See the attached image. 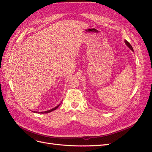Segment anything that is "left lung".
I'll return each instance as SVG.
<instances>
[{
    "mask_svg": "<svg viewBox=\"0 0 152 152\" xmlns=\"http://www.w3.org/2000/svg\"><path fill=\"white\" fill-rule=\"evenodd\" d=\"M124 42H125V44L127 45V46L131 50H132V51H133V52H134V50H133V48H132V47L131 46V45L129 44V43L128 42H127V40H124Z\"/></svg>",
    "mask_w": 152,
    "mask_h": 152,
    "instance_id": "left-lung-1",
    "label": "left lung"
}]
</instances>
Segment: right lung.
Wrapping results in <instances>:
<instances>
[{
    "instance_id": "obj_1",
    "label": "right lung",
    "mask_w": 152,
    "mask_h": 152,
    "mask_svg": "<svg viewBox=\"0 0 152 152\" xmlns=\"http://www.w3.org/2000/svg\"><path fill=\"white\" fill-rule=\"evenodd\" d=\"M61 103L60 104H59L58 105H57L56 107H54V108H52V109H50V110H48V111H45V112H34V111H33L34 113H49V112H53V110H56L58 107H59V106L61 104Z\"/></svg>"
}]
</instances>
